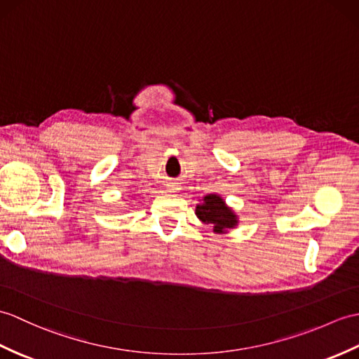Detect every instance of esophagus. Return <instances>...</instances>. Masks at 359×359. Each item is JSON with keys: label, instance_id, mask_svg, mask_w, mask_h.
I'll return each mask as SVG.
<instances>
[{"label": "esophagus", "instance_id": "esophagus-1", "mask_svg": "<svg viewBox=\"0 0 359 359\" xmlns=\"http://www.w3.org/2000/svg\"><path fill=\"white\" fill-rule=\"evenodd\" d=\"M168 189H170V193H179L182 187H180V183H177V182H171L168 185Z\"/></svg>", "mask_w": 359, "mask_h": 359}]
</instances>
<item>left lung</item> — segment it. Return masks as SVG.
I'll return each mask as SVG.
<instances>
[{"label": "left lung", "mask_w": 359, "mask_h": 359, "mask_svg": "<svg viewBox=\"0 0 359 359\" xmlns=\"http://www.w3.org/2000/svg\"><path fill=\"white\" fill-rule=\"evenodd\" d=\"M196 215L205 224H210L215 234H226L238 224V215L220 194H206L196 206Z\"/></svg>", "instance_id": "obj_1"}]
</instances>
